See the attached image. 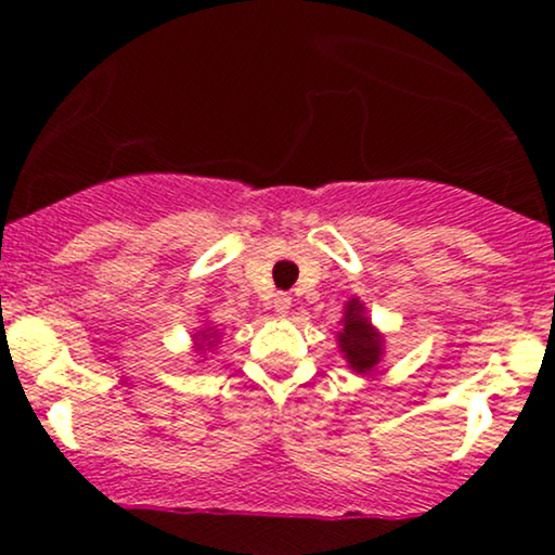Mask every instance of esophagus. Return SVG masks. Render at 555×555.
Listing matches in <instances>:
<instances>
[{
    "mask_svg": "<svg viewBox=\"0 0 555 555\" xmlns=\"http://www.w3.org/2000/svg\"><path fill=\"white\" fill-rule=\"evenodd\" d=\"M289 308H292V297L289 295H282V292H279L276 297H273V310H276V315H286L289 313Z\"/></svg>",
    "mask_w": 555,
    "mask_h": 555,
    "instance_id": "34e87169",
    "label": "esophagus"
}]
</instances>
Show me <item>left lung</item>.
I'll return each instance as SVG.
<instances>
[{
	"label": "left lung",
	"instance_id": "left-lung-1",
	"mask_svg": "<svg viewBox=\"0 0 555 555\" xmlns=\"http://www.w3.org/2000/svg\"><path fill=\"white\" fill-rule=\"evenodd\" d=\"M344 328L339 334V347L341 352L347 354L349 367H354L358 373L373 371L375 362L380 360V349H384V341L375 334L371 321L362 315V305L358 299L347 305V315H344Z\"/></svg>",
	"mask_w": 555,
	"mask_h": 555
}]
</instances>
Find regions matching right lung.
<instances>
[{
  "label": "right lung",
  "instance_id": "add662e5",
  "mask_svg": "<svg viewBox=\"0 0 555 555\" xmlns=\"http://www.w3.org/2000/svg\"><path fill=\"white\" fill-rule=\"evenodd\" d=\"M201 336H203V339H201V344H197V349H208V347H211L214 341H208V339H214L216 334H203V331H201Z\"/></svg>",
  "mask_w": 555,
  "mask_h": 555
}]
</instances>
